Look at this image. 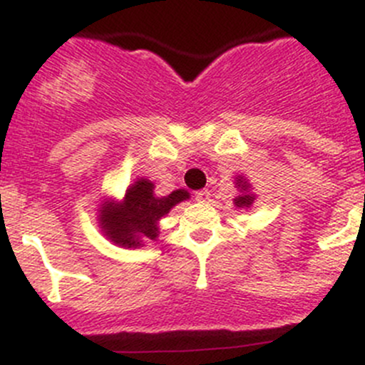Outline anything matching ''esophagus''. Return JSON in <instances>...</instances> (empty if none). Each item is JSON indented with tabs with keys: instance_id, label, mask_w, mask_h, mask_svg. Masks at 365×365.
I'll return each instance as SVG.
<instances>
[{
	"instance_id": "1",
	"label": "esophagus",
	"mask_w": 365,
	"mask_h": 365,
	"mask_svg": "<svg viewBox=\"0 0 365 365\" xmlns=\"http://www.w3.org/2000/svg\"><path fill=\"white\" fill-rule=\"evenodd\" d=\"M194 197H196V201H200V203H208V201H210V190L208 189L197 190V192L194 194Z\"/></svg>"
}]
</instances>
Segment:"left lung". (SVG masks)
<instances>
[{
	"mask_svg": "<svg viewBox=\"0 0 365 365\" xmlns=\"http://www.w3.org/2000/svg\"><path fill=\"white\" fill-rule=\"evenodd\" d=\"M235 187H237L240 194L235 197L233 205L237 206V208H245V210L251 208L254 201H256V194L252 192V185L249 183V180L245 178L244 175H238L237 178H235Z\"/></svg>",
	"mask_w": 365,
	"mask_h": 365,
	"instance_id": "8db88e82",
	"label": "left lung"
}]
</instances>
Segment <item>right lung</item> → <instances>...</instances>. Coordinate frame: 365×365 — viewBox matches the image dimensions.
<instances>
[{
	"label": "right lung",
	"mask_w": 365,
	"mask_h": 365,
	"mask_svg": "<svg viewBox=\"0 0 365 365\" xmlns=\"http://www.w3.org/2000/svg\"><path fill=\"white\" fill-rule=\"evenodd\" d=\"M185 200H190L187 190L178 189L168 196H157L152 180L138 178L127 187L121 200H102L97 208L98 227L118 247H143L146 242L159 238L160 219Z\"/></svg>",
	"instance_id": "1"
}]
</instances>
